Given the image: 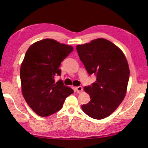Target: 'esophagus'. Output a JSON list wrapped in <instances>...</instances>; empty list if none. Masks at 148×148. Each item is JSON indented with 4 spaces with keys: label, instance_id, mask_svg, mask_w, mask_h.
I'll use <instances>...</instances> for the list:
<instances>
[{
    "label": "esophagus",
    "instance_id": "obj_1",
    "mask_svg": "<svg viewBox=\"0 0 148 148\" xmlns=\"http://www.w3.org/2000/svg\"><path fill=\"white\" fill-rule=\"evenodd\" d=\"M76 90L77 93H80L83 92V87L82 86H77L76 87Z\"/></svg>",
    "mask_w": 148,
    "mask_h": 148
}]
</instances>
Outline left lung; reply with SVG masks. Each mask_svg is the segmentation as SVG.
<instances>
[{
	"label": "left lung",
	"instance_id": "1",
	"mask_svg": "<svg viewBox=\"0 0 148 148\" xmlns=\"http://www.w3.org/2000/svg\"><path fill=\"white\" fill-rule=\"evenodd\" d=\"M76 49L88 73L97 77L92 85L84 86L91 100L81 108L93 119L105 118L117 109L126 95L130 76L127 59L120 49L105 39L77 45Z\"/></svg>",
	"mask_w": 148,
	"mask_h": 148
}]
</instances>
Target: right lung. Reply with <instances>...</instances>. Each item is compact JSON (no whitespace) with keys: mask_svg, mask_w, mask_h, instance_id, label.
Returning <instances> with one entry per match:
<instances>
[{"mask_svg":"<svg viewBox=\"0 0 148 148\" xmlns=\"http://www.w3.org/2000/svg\"><path fill=\"white\" fill-rule=\"evenodd\" d=\"M73 51L71 46L45 39L31 45L20 68L21 90L31 109L40 116L54 114L62 108L65 99L74 91L62 80L61 62Z\"/></svg>","mask_w":148,"mask_h":148,"instance_id":"right-lung-1","label":"right lung"}]
</instances>
